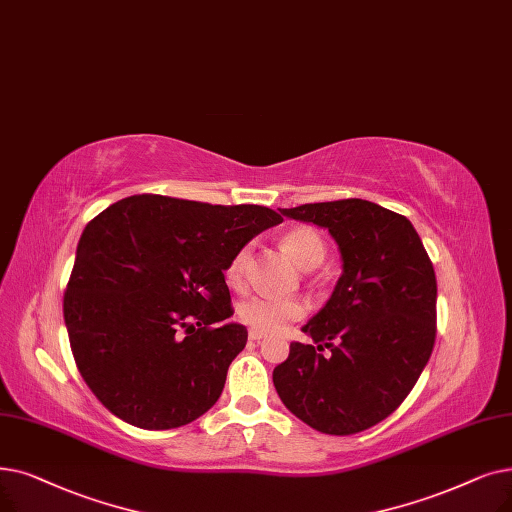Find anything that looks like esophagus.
<instances>
[{"label": "esophagus", "mask_w": 512, "mask_h": 512, "mask_svg": "<svg viewBox=\"0 0 512 512\" xmlns=\"http://www.w3.org/2000/svg\"><path fill=\"white\" fill-rule=\"evenodd\" d=\"M249 339L251 341H255V343H259V341H263L265 339V332H261V330H249Z\"/></svg>", "instance_id": "34e87169"}]
</instances>
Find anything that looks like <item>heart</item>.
I'll return each mask as SVG.
<instances>
[{
  "instance_id": "b5f03b06",
  "label": "heart",
  "mask_w": 512,
  "mask_h": 512,
  "mask_svg": "<svg viewBox=\"0 0 512 512\" xmlns=\"http://www.w3.org/2000/svg\"><path fill=\"white\" fill-rule=\"evenodd\" d=\"M282 247L301 270L316 268V265H320V261L324 259V240L316 230L311 228H295L291 232H286L282 238ZM249 259H251L249 244H244V247H240L232 255L224 272L226 282L230 286L240 288L244 284ZM305 311H307L305 301L297 297L253 295L238 303L236 314L240 322L251 326L253 330L276 332L291 322H297L299 318H303Z\"/></svg>"
}]
</instances>
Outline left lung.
I'll return each mask as SVG.
<instances>
[{"label":"left lung","mask_w":512,"mask_h":512,"mask_svg":"<svg viewBox=\"0 0 512 512\" xmlns=\"http://www.w3.org/2000/svg\"><path fill=\"white\" fill-rule=\"evenodd\" d=\"M335 238L343 274L274 368L282 404L326 435H353L385 420L425 370L435 343L437 280L410 219L347 201L280 209ZM326 346L329 353L321 351Z\"/></svg>","instance_id":"8db88e82"}]
</instances>
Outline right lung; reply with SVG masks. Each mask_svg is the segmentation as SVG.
I'll use <instances>...</instances> for the list:
<instances>
[{"instance_id": "right-lung-1", "label": "right lung", "mask_w": 512, "mask_h": 512, "mask_svg": "<svg viewBox=\"0 0 512 512\" xmlns=\"http://www.w3.org/2000/svg\"><path fill=\"white\" fill-rule=\"evenodd\" d=\"M280 221L259 205L138 194L85 226L64 324L83 381L110 412L165 431L217 402L249 337L230 322L226 265Z\"/></svg>"}]
</instances>
